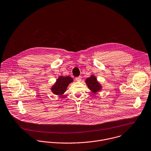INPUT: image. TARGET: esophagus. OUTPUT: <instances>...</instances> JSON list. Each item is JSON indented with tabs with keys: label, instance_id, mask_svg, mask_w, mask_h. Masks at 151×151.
<instances>
[{
	"label": "esophagus",
	"instance_id": "esophagus-1",
	"mask_svg": "<svg viewBox=\"0 0 151 151\" xmlns=\"http://www.w3.org/2000/svg\"><path fill=\"white\" fill-rule=\"evenodd\" d=\"M81 80H82L81 77H76V80L77 81H78V82H80V81H81Z\"/></svg>",
	"mask_w": 151,
	"mask_h": 151
}]
</instances>
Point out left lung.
<instances>
[{
    "label": "left lung",
    "mask_w": 151,
    "mask_h": 151,
    "mask_svg": "<svg viewBox=\"0 0 151 151\" xmlns=\"http://www.w3.org/2000/svg\"><path fill=\"white\" fill-rule=\"evenodd\" d=\"M88 88L93 91L94 93H96V92L100 90L101 86L100 84L97 82L96 78L95 76H92L90 78H88L86 81Z\"/></svg>",
    "instance_id": "obj_1"
}]
</instances>
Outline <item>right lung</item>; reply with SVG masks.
<instances>
[{
	"instance_id": "1",
	"label": "right lung",
	"mask_w": 151,
	"mask_h": 151,
	"mask_svg": "<svg viewBox=\"0 0 151 151\" xmlns=\"http://www.w3.org/2000/svg\"><path fill=\"white\" fill-rule=\"evenodd\" d=\"M73 81V78L69 76H60L51 88V91L56 95H61L65 91L68 84Z\"/></svg>"
}]
</instances>
